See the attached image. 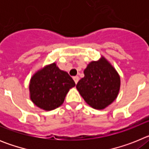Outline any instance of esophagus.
<instances>
[{
	"instance_id": "34e87169",
	"label": "esophagus",
	"mask_w": 149,
	"mask_h": 149,
	"mask_svg": "<svg viewBox=\"0 0 149 149\" xmlns=\"http://www.w3.org/2000/svg\"><path fill=\"white\" fill-rule=\"evenodd\" d=\"M73 79H74V82H75V84H77V82H78V81H79L78 76H74V77H73Z\"/></svg>"
}]
</instances>
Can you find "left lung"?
<instances>
[{
  "mask_svg": "<svg viewBox=\"0 0 149 149\" xmlns=\"http://www.w3.org/2000/svg\"><path fill=\"white\" fill-rule=\"evenodd\" d=\"M84 77L76 88L91 107L103 110L117 98L120 89V76L103 56L92 61L84 69Z\"/></svg>",
  "mask_w": 149,
  "mask_h": 149,
  "instance_id": "left-lung-1",
  "label": "left lung"
}]
</instances>
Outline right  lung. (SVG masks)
Instances as JSON below:
<instances>
[{
    "label": "right lung",
    "instance_id": "right-lung-1",
    "mask_svg": "<svg viewBox=\"0 0 149 149\" xmlns=\"http://www.w3.org/2000/svg\"><path fill=\"white\" fill-rule=\"evenodd\" d=\"M74 86L69 74L53 63L38 70L30 78V98L42 110H54L63 104L69 89Z\"/></svg>",
    "mask_w": 149,
    "mask_h": 149
}]
</instances>
